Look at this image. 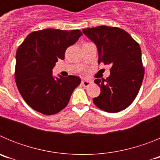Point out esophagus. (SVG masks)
<instances>
[{
  "mask_svg": "<svg viewBox=\"0 0 160 160\" xmlns=\"http://www.w3.org/2000/svg\"><path fill=\"white\" fill-rule=\"evenodd\" d=\"M90 82L88 81V80H82V84L84 87H88L89 85H90Z\"/></svg>",
  "mask_w": 160,
  "mask_h": 160,
  "instance_id": "1",
  "label": "esophagus"
}]
</instances>
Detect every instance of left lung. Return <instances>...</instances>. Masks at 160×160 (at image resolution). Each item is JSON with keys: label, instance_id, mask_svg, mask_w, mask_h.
<instances>
[{"label": "left lung", "instance_id": "obj_1", "mask_svg": "<svg viewBox=\"0 0 160 160\" xmlns=\"http://www.w3.org/2000/svg\"><path fill=\"white\" fill-rule=\"evenodd\" d=\"M82 32L95 44L98 63L111 66L107 79L94 80L101 93L93 102L107 112L122 111L135 100L143 79L140 46L128 32L117 27L101 25Z\"/></svg>", "mask_w": 160, "mask_h": 160}]
</instances>
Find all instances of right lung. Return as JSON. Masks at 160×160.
Instances as JSON below:
<instances>
[{"mask_svg": "<svg viewBox=\"0 0 160 160\" xmlns=\"http://www.w3.org/2000/svg\"><path fill=\"white\" fill-rule=\"evenodd\" d=\"M82 35L78 29H46L29 33L16 54L15 81L28 105L44 114H53L66 107L73 90L80 84L77 76H53L58 59Z\"/></svg>", "mask_w": 160, "mask_h": 160, "instance_id": "right-lung-1", "label": "right lung"}]
</instances>
